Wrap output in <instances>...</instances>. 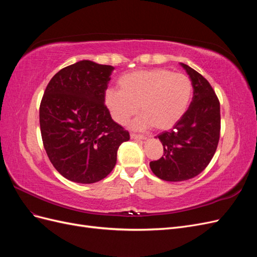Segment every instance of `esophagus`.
Instances as JSON below:
<instances>
[{
    "mask_svg": "<svg viewBox=\"0 0 257 257\" xmlns=\"http://www.w3.org/2000/svg\"><path fill=\"white\" fill-rule=\"evenodd\" d=\"M131 138H132V139H139V141H141V139H145L146 136L139 135V134H135V133H131Z\"/></svg>",
    "mask_w": 257,
    "mask_h": 257,
    "instance_id": "34e87169",
    "label": "esophagus"
}]
</instances>
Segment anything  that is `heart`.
<instances>
[{
	"mask_svg": "<svg viewBox=\"0 0 257 257\" xmlns=\"http://www.w3.org/2000/svg\"><path fill=\"white\" fill-rule=\"evenodd\" d=\"M119 89L105 92V105L111 118L121 125L139 111L141 118L134 127L165 131L180 121L189 106L193 92L186 75L175 74L166 68L136 71L121 76Z\"/></svg>",
	"mask_w": 257,
	"mask_h": 257,
	"instance_id": "b5f03b06",
	"label": "heart"
}]
</instances>
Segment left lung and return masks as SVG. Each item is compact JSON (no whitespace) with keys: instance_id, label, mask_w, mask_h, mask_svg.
Segmentation results:
<instances>
[{"instance_id":"1","label":"left lung","mask_w":257,"mask_h":257,"mask_svg":"<svg viewBox=\"0 0 257 257\" xmlns=\"http://www.w3.org/2000/svg\"><path fill=\"white\" fill-rule=\"evenodd\" d=\"M181 65L192 80V103L172 131L158 136L164 154L150 162L155 176L174 182L203 172L216 151L221 132L220 100L211 84L195 69Z\"/></svg>"}]
</instances>
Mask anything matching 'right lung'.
I'll return each instance as SVG.
<instances>
[{"instance_id":"add662e5","label":"right lung","mask_w":257,"mask_h":257,"mask_svg":"<svg viewBox=\"0 0 257 257\" xmlns=\"http://www.w3.org/2000/svg\"><path fill=\"white\" fill-rule=\"evenodd\" d=\"M83 60L62 68L46 87L40 106L44 148L53 167L73 182L94 183L110 174L130 133L105 105L113 71Z\"/></svg>"}]
</instances>
